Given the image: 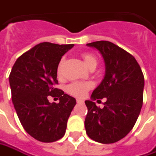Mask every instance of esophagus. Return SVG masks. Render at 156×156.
<instances>
[{"label":"esophagus","instance_id":"obj_1","mask_svg":"<svg viewBox=\"0 0 156 156\" xmlns=\"http://www.w3.org/2000/svg\"><path fill=\"white\" fill-rule=\"evenodd\" d=\"M77 103H84V100H82V99H77Z\"/></svg>","mask_w":156,"mask_h":156}]
</instances>
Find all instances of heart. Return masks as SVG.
Wrapping results in <instances>:
<instances>
[{"label": "heart", "mask_w": 156, "mask_h": 156, "mask_svg": "<svg viewBox=\"0 0 156 156\" xmlns=\"http://www.w3.org/2000/svg\"><path fill=\"white\" fill-rule=\"evenodd\" d=\"M82 58L84 60L85 65L89 68L92 65H97V58L94 55H92L91 53H87L85 52L82 54ZM63 64H64V59H61L59 61L58 65V68H57V73L58 76H61L62 75V67H63ZM92 83L86 81V82H72L70 85L66 86V91L71 94L74 97L77 98H82L84 97L86 92L89 91L92 87Z\"/></svg>", "instance_id": "heart-1"}]
</instances>
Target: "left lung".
<instances>
[{
	"label": "left lung",
	"instance_id": "left-lung-1",
	"mask_svg": "<svg viewBox=\"0 0 156 156\" xmlns=\"http://www.w3.org/2000/svg\"><path fill=\"white\" fill-rule=\"evenodd\" d=\"M97 49L105 64L103 81L92 91L93 100L105 98L104 107L86 100L85 131L91 140L104 144L114 143L133 129L143 103L144 76L130 53L108 41L87 44Z\"/></svg>",
	"mask_w": 156,
	"mask_h": 156
}]
</instances>
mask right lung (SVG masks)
<instances>
[{
    "mask_svg": "<svg viewBox=\"0 0 156 156\" xmlns=\"http://www.w3.org/2000/svg\"><path fill=\"white\" fill-rule=\"evenodd\" d=\"M73 44L41 43L17 58L9 74L12 101L20 122L30 136L53 142L65 133L76 99L56 87L57 68ZM57 97L59 103L48 98Z\"/></svg>",
    "mask_w": 156,
    "mask_h": 156,
    "instance_id": "obj_1",
    "label": "right lung"
}]
</instances>
